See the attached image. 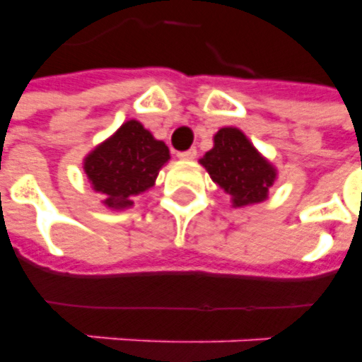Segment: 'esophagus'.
Masks as SVG:
<instances>
[{"instance_id":"obj_1","label":"esophagus","mask_w":362,"mask_h":362,"mask_svg":"<svg viewBox=\"0 0 362 362\" xmlns=\"http://www.w3.org/2000/svg\"><path fill=\"white\" fill-rule=\"evenodd\" d=\"M177 158H179V160H185V161H189V160H194V158H197V150H187V152H181V153H177Z\"/></svg>"}]
</instances>
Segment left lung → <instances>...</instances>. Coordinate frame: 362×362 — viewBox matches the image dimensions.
Masks as SVG:
<instances>
[{"label":"left lung","instance_id":"obj_1","mask_svg":"<svg viewBox=\"0 0 362 362\" xmlns=\"http://www.w3.org/2000/svg\"><path fill=\"white\" fill-rule=\"evenodd\" d=\"M214 146L199 163L210 179L230 194L234 209L251 206L269 199L275 185L276 168L259 152L240 128L224 127L212 136Z\"/></svg>","mask_w":362,"mask_h":362}]
</instances>
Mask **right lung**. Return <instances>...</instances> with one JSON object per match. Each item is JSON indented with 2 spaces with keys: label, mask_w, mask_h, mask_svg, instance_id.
I'll return each instance as SVG.
<instances>
[{
  "label": "right lung",
  "mask_w": 362,
  "mask_h": 362,
  "mask_svg": "<svg viewBox=\"0 0 362 362\" xmlns=\"http://www.w3.org/2000/svg\"><path fill=\"white\" fill-rule=\"evenodd\" d=\"M169 161V148L144 128L140 120L122 122L83 158V171L103 206L124 210L134 197L156 185L160 169Z\"/></svg>",
  "instance_id": "obj_1"
}]
</instances>
